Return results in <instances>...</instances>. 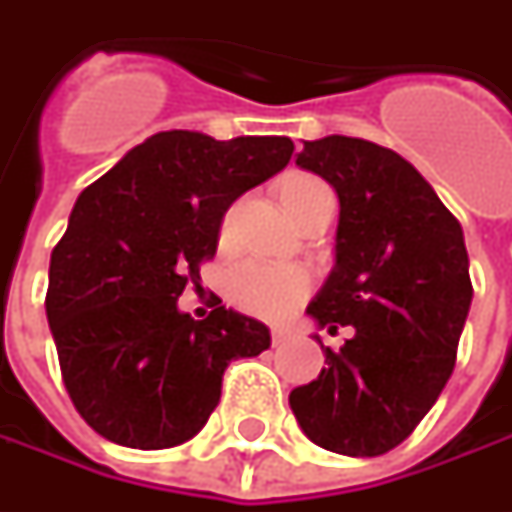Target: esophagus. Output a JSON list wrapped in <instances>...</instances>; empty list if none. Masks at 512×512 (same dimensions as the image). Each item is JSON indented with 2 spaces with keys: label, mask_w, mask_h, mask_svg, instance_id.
Instances as JSON below:
<instances>
[{
  "label": "esophagus",
  "mask_w": 512,
  "mask_h": 512,
  "mask_svg": "<svg viewBox=\"0 0 512 512\" xmlns=\"http://www.w3.org/2000/svg\"><path fill=\"white\" fill-rule=\"evenodd\" d=\"M270 339H273L276 347H282V344H287L290 339H296V333H293L290 327H273V330H270Z\"/></svg>",
  "instance_id": "1"
}]
</instances>
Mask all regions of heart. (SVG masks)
Returning <instances> with one entry per match:
<instances>
[{"label": "heart", "instance_id": "obj_1", "mask_svg": "<svg viewBox=\"0 0 512 512\" xmlns=\"http://www.w3.org/2000/svg\"><path fill=\"white\" fill-rule=\"evenodd\" d=\"M322 190H330V187L316 176H293L282 187V196H285L287 205V202H299V199L322 193ZM233 216H236V207L227 210L225 233L233 225ZM307 293H310V276H307V270L296 265L253 259V262L236 267L230 276V299L242 310L253 313V316H262V319L287 316L293 307L305 302Z\"/></svg>", "mask_w": 512, "mask_h": 512}]
</instances>
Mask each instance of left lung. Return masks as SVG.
<instances>
[{"label":"left lung","instance_id":"1","mask_svg":"<svg viewBox=\"0 0 512 512\" xmlns=\"http://www.w3.org/2000/svg\"><path fill=\"white\" fill-rule=\"evenodd\" d=\"M299 168L339 196L336 267L307 313L336 333L319 379L290 393L313 444L342 456H382L436 404L456 367L473 299L459 219L396 150L325 136L305 142Z\"/></svg>","mask_w":512,"mask_h":512}]
</instances>
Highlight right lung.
Wrapping results in <instances>:
<instances>
[{
	"instance_id": "add662e5",
	"label": "right lung",
	"mask_w": 512,
	"mask_h": 512,
	"mask_svg": "<svg viewBox=\"0 0 512 512\" xmlns=\"http://www.w3.org/2000/svg\"><path fill=\"white\" fill-rule=\"evenodd\" d=\"M290 156L287 136L165 130L76 199L50 253L45 310L70 402L108 442L162 450L193 439L227 364L270 347L262 322L225 305L196 322L176 299L199 287L227 207Z\"/></svg>"
}]
</instances>
